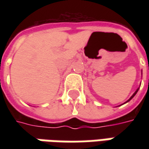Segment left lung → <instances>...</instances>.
<instances>
[{
	"label": "left lung",
	"instance_id": "obj_1",
	"mask_svg": "<svg viewBox=\"0 0 149 149\" xmlns=\"http://www.w3.org/2000/svg\"><path fill=\"white\" fill-rule=\"evenodd\" d=\"M139 88H138V89H136V91H135L134 93V95H132V96H131V97H130V98H129V100H127V101H126V102H125V103H124V104H126V103H128V102H129V101H130V100H132V99H133V98H134V96H135V95H136V94H137V92H138V91H139Z\"/></svg>",
	"mask_w": 149,
	"mask_h": 149
}]
</instances>
